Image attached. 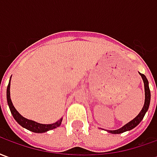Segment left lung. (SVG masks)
<instances>
[{
    "label": "left lung",
    "instance_id": "left-lung-1",
    "mask_svg": "<svg viewBox=\"0 0 157 157\" xmlns=\"http://www.w3.org/2000/svg\"><path fill=\"white\" fill-rule=\"evenodd\" d=\"M139 74H140V75H141V78L143 80V82H144V86H145V103H144V106H143L141 111L140 112L138 115L136 116L134 119H132L131 121L128 122V124H126L123 127H121L120 128H118V129H115V130H107L111 134H114V135L115 134H121V133H124V132L129 131V130L135 128L141 122L144 116H145V113L147 112V110H148L150 102H151V91H150V88H149L148 80L145 77V75L144 74H141L140 72H139Z\"/></svg>",
    "mask_w": 157,
    "mask_h": 157
}]
</instances>
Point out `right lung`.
<instances>
[{"label": "right lung", "instance_id": "right-lung-1", "mask_svg": "<svg viewBox=\"0 0 157 157\" xmlns=\"http://www.w3.org/2000/svg\"><path fill=\"white\" fill-rule=\"evenodd\" d=\"M12 77V76H11ZM10 86H11V78L9 81L8 86H7V89H6V99H7V104L9 106L10 111L12 113L13 118H15V120L19 124L21 125L23 128L29 129L30 131L33 132V133H45V132L48 131V130H52L54 128H56L59 126H60L61 124L62 119L60 118L59 120H58L55 123L53 124H43L40 123H37V122L33 121V120H30L28 118H24L23 116H22L19 113L17 109H15V107L12 104V100H11V96H10Z\"/></svg>", "mask_w": 157, "mask_h": 157}]
</instances>
